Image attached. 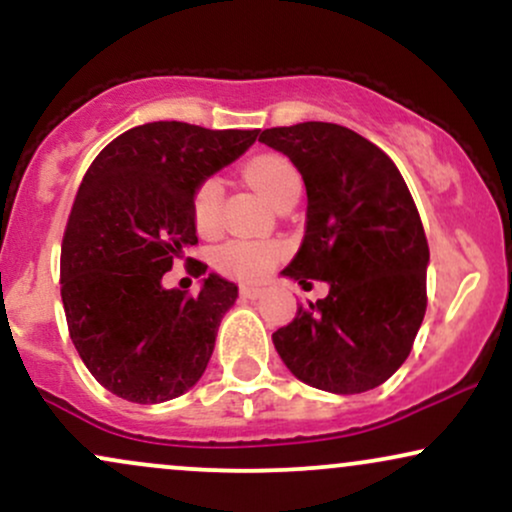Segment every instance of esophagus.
Returning <instances> with one entry per match:
<instances>
[{"mask_svg": "<svg viewBox=\"0 0 512 512\" xmlns=\"http://www.w3.org/2000/svg\"><path fill=\"white\" fill-rule=\"evenodd\" d=\"M262 293L264 291L260 289V286H250V284L240 286V296H245V298H260Z\"/></svg>", "mask_w": 512, "mask_h": 512, "instance_id": "1", "label": "esophagus"}]
</instances>
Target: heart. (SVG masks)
Here are the masks:
<instances>
[{
    "instance_id": "b5f03b06",
    "label": "heart",
    "mask_w": 512,
    "mask_h": 512,
    "mask_svg": "<svg viewBox=\"0 0 512 512\" xmlns=\"http://www.w3.org/2000/svg\"><path fill=\"white\" fill-rule=\"evenodd\" d=\"M257 190L262 192L276 209L298 199L301 192V170L289 156L260 154L250 158L243 168ZM221 204H223V182L211 175L204 178L192 192V221L199 233H214L221 226ZM276 248L269 243H252V240H226L214 250V264L221 272L238 276V279H257L272 267Z\"/></svg>"
}]
</instances>
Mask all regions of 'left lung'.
I'll list each match as a JSON object with an SVG mask.
<instances>
[{"label": "left lung", "instance_id": "8db88e82", "mask_svg": "<svg viewBox=\"0 0 512 512\" xmlns=\"http://www.w3.org/2000/svg\"><path fill=\"white\" fill-rule=\"evenodd\" d=\"M260 142L301 170L305 236L286 276L330 284L272 334L286 368L334 395L383 385L407 361L426 315L428 240L392 158L332 122L272 127Z\"/></svg>", "mask_w": 512, "mask_h": 512}]
</instances>
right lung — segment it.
Returning <instances> with one entry per match:
<instances>
[{
	"label": "right lung",
	"instance_id": "obj_1",
	"mask_svg": "<svg viewBox=\"0 0 512 512\" xmlns=\"http://www.w3.org/2000/svg\"><path fill=\"white\" fill-rule=\"evenodd\" d=\"M260 129L149 122L93 158L62 238L60 284L69 337L113 395L158 404L202 378L238 286L209 274L199 293L163 289L175 260L197 245L192 192L250 149Z\"/></svg>",
	"mask_w": 512,
	"mask_h": 512
}]
</instances>
